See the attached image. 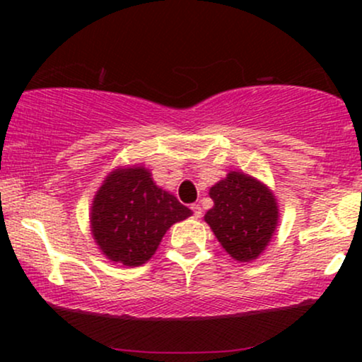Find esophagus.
<instances>
[{"label":"esophagus","mask_w":362,"mask_h":362,"mask_svg":"<svg viewBox=\"0 0 362 362\" xmlns=\"http://www.w3.org/2000/svg\"><path fill=\"white\" fill-rule=\"evenodd\" d=\"M190 209L194 211V214L197 216V218H201V216H202V207L199 204H192V206H190Z\"/></svg>","instance_id":"34e87169"}]
</instances>
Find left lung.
I'll return each instance as SVG.
<instances>
[{
	"label": "left lung",
	"mask_w": 362,
	"mask_h": 362,
	"mask_svg": "<svg viewBox=\"0 0 362 362\" xmlns=\"http://www.w3.org/2000/svg\"><path fill=\"white\" fill-rule=\"evenodd\" d=\"M214 207L204 216L216 238L231 257L250 262L271 242L277 204L271 190L240 172L228 173L209 190Z\"/></svg>",
	"instance_id": "1"
}]
</instances>
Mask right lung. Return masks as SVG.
<instances>
[{"instance_id":"obj_1","label":"right lung","mask_w":362,"mask_h":362,"mask_svg":"<svg viewBox=\"0 0 362 362\" xmlns=\"http://www.w3.org/2000/svg\"><path fill=\"white\" fill-rule=\"evenodd\" d=\"M192 211L155 185L148 170H115L91 206V233L112 262L136 267L151 259L173 223Z\"/></svg>"}]
</instances>
